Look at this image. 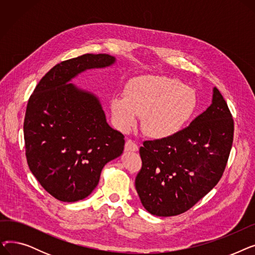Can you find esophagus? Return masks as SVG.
<instances>
[{"label":"esophagus","mask_w":255,"mask_h":255,"mask_svg":"<svg viewBox=\"0 0 255 255\" xmlns=\"http://www.w3.org/2000/svg\"><path fill=\"white\" fill-rule=\"evenodd\" d=\"M125 151L126 152H136L138 151V145L131 139H128L125 143Z\"/></svg>","instance_id":"esophagus-1"}]
</instances>
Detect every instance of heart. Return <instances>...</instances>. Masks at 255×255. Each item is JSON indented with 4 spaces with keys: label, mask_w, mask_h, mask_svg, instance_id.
Listing matches in <instances>:
<instances>
[{
    "label": "heart",
    "mask_w": 255,
    "mask_h": 255,
    "mask_svg": "<svg viewBox=\"0 0 255 255\" xmlns=\"http://www.w3.org/2000/svg\"><path fill=\"white\" fill-rule=\"evenodd\" d=\"M197 109L194 90L176 78L145 75L131 79L123 96H114L111 110L118 127L127 131L142 116V130L156 139L177 135Z\"/></svg>",
    "instance_id": "heart-1"
}]
</instances>
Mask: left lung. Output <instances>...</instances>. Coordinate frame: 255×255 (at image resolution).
Masks as SVG:
<instances>
[{"mask_svg":"<svg viewBox=\"0 0 255 255\" xmlns=\"http://www.w3.org/2000/svg\"><path fill=\"white\" fill-rule=\"evenodd\" d=\"M234 139V120L217 88L212 104L177 135L145 140L135 189L155 216L188 211L221 179Z\"/></svg>","mask_w":255,"mask_h":255,"instance_id":"1","label":"left lung"}]
</instances>
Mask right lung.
Segmentation results:
<instances>
[{
	"label": "right lung",
	"mask_w": 255,
	"mask_h": 255,
	"mask_svg": "<svg viewBox=\"0 0 255 255\" xmlns=\"http://www.w3.org/2000/svg\"><path fill=\"white\" fill-rule=\"evenodd\" d=\"M115 63L106 53L61 62L29 99L23 122L26 161L40 185L61 202L89 196L103 166L124 151V135L107 124L98 97L70 83L88 69Z\"/></svg>",
	"instance_id": "1"
}]
</instances>
